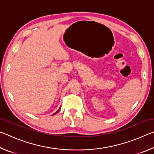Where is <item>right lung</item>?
Wrapping results in <instances>:
<instances>
[{
    "label": "right lung",
    "mask_w": 154,
    "mask_h": 154,
    "mask_svg": "<svg viewBox=\"0 0 154 154\" xmlns=\"http://www.w3.org/2000/svg\"><path fill=\"white\" fill-rule=\"evenodd\" d=\"M58 111H59V110H58ZM58 111H57V112H58ZM57 112H56V113H54V115H55V114H56V113H57Z\"/></svg>",
    "instance_id": "right-lung-1"
}]
</instances>
